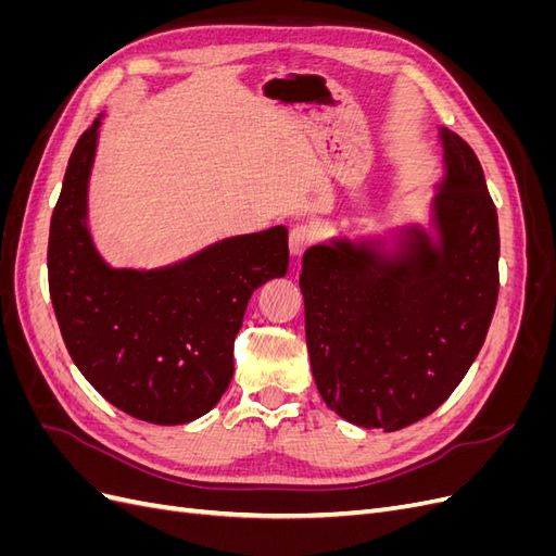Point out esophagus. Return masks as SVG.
<instances>
[{
  "label": "esophagus",
  "mask_w": 556,
  "mask_h": 556,
  "mask_svg": "<svg viewBox=\"0 0 556 556\" xmlns=\"http://www.w3.org/2000/svg\"><path fill=\"white\" fill-rule=\"evenodd\" d=\"M315 241V229L311 225H294L290 229V252L292 257H301L304 250Z\"/></svg>",
  "instance_id": "esophagus-1"
}]
</instances>
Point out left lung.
Segmentation results:
<instances>
[{"label":"left lung","instance_id":"1","mask_svg":"<svg viewBox=\"0 0 556 556\" xmlns=\"http://www.w3.org/2000/svg\"><path fill=\"white\" fill-rule=\"evenodd\" d=\"M443 176L427 220L304 252L313 378L327 406L364 429L431 415L476 362L498 296V217L470 146L439 127Z\"/></svg>","mask_w":556,"mask_h":556}]
</instances>
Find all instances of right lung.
I'll use <instances>...</instances> for the list:
<instances>
[{
	"mask_svg": "<svg viewBox=\"0 0 556 556\" xmlns=\"http://www.w3.org/2000/svg\"><path fill=\"white\" fill-rule=\"evenodd\" d=\"M104 113L80 134L50 220L48 285L66 350L115 408L188 425L231 382L233 339L260 285L288 274V227L239 233L164 266H113L88 220Z\"/></svg>",
	"mask_w": 556,
	"mask_h": 556,
	"instance_id": "right-lung-1",
	"label": "right lung"
}]
</instances>
